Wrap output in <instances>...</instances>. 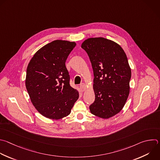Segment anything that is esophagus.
Listing matches in <instances>:
<instances>
[{"instance_id":"obj_1","label":"esophagus","mask_w":160,"mask_h":160,"mask_svg":"<svg viewBox=\"0 0 160 160\" xmlns=\"http://www.w3.org/2000/svg\"><path fill=\"white\" fill-rule=\"evenodd\" d=\"M80 88H81L82 91H85V89H86V85H85V83H82V84L80 85Z\"/></svg>"}]
</instances>
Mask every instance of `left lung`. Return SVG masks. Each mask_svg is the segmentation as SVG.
<instances>
[{"mask_svg":"<svg viewBox=\"0 0 160 160\" xmlns=\"http://www.w3.org/2000/svg\"><path fill=\"white\" fill-rule=\"evenodd\" d=\"M93 72L95 98L89 106L91 113L108 119L123 108L129 93L131 70L123 49L103 38H88L82 44Z\"/></svg>","mask_w":160,"mask_h":160,"instance_id":"left-lung-1","label":"left lung"}]
</instances>
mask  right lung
Listing matches in <instances>:
<instances>
[{
  "label": "right lung",
  "instance_id": "right-lung-1",
  "mask_svg": "<svg viewBox=\"0 0 160 160\" xmlns=\"http://www.w3.org/2000/svg\"><path fill=\"white\" fill-rule=\"evenodd\" d=\"M75 42L53 41L39 49L26 71V87L31 102L43 116L60 119L70 114L78 92L70 85L66 60Z\"/></svg>",
  "mask_w": 160,
  "mask_h": 160
}]
</instances>
